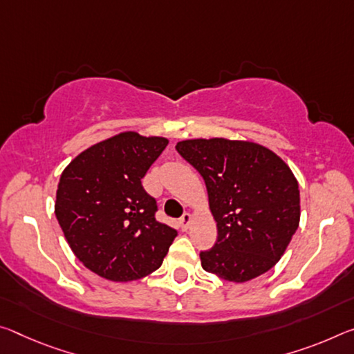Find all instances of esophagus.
<instances>
[{
  "mask_svg": "<svg viewBox=\"0 0 354 354\" xmlns=\"http://www.w3.org/2000/svg\"><path fill=\"white\" fill-rule=\"evenodd\" d=\"M190 222H192V216H190L189 212H184L183 217L179 218V227H181L183 232H186V230L190 227Z\"/></svg>",
  "mask_w": 354,
  "mask_h": 354,
  "instance_id": "esophagus-1",
  "label": "esophagus"
}]
</instances>
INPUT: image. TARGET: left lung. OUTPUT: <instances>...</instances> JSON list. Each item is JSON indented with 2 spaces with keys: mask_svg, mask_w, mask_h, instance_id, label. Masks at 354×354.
Here are the masks:
<instances>
[{
  "mask_svg": "<svg viewBox=\"0 0 354 354\" xmlns=\"http://www.w3.org/2000/svg\"><path fill=\"white\" fill-rule=\"evenodd\" d=\"M176 151L203 176L217 222L214 248L200 252L205 271L236 283L269 271L299 225V187L290 167L271 149L241 140H184Z\"/></svg>",
  "mask_w": 354,
  "mask_h": 354,
  "instance_id": "1",
  "label": "left lung"
}]
</instances>
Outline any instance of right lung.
<instances>
[{
	"label": "right lung",
	"instance_id": "add662e5",
	"mask_svg": "<svg viewBox=\"0 0 354 354\" xmlns=\"http://www.w3.org/2000/svg\"><path fill=\"white\" fill-rule=\"evenodd\" d=\"M168 145L164 137L121 132L78 154L61 173L55 214L67 244L89 271L113 282L162 265L176 230L156 221L142 178Z\"/></svg>",
	"mask_w": 354,
	"mask_h": 354
}]
</instances>
